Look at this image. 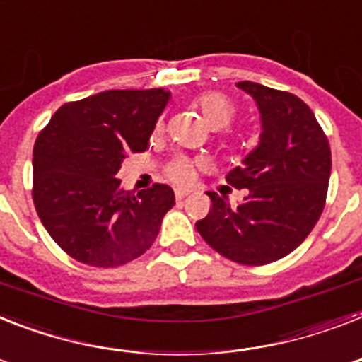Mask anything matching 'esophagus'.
<instances>
[{"label": "esophagus", "instance_id": "34e87169", "mask_svg": "<svg viewBox=\"0 0 362 362\" xmlns=\"http://www.w3.org/2000/svg\"><path fill=\"white\" fill-rule=\"evenodd\" d=\"M175 195H176V199H178V201H182L184 197L189 195V189H187V187H178V189L175 191Z\"/></svg>", "mask_w": 362, "mask_h": 362}]
</instances>
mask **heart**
I'll use <instances>...</instances> for the list:
<instances>
[{
    "mask_svg": "<svg viewBox=\"0 0 362 362\" xmlns=\"http://www.w3.org/2000/svg\"><path fill=\"white\" fill-rule=\"evenodd\" d=\"M195 107L201 113V119L204 120V124L211 130H223L227 126L232 124V120L236 117V104L225 93L219 90H210L204 95L197 96ZM191 161L178 158V160L171 161L167 167V175L171 176L175 182H187L191 178Z\"/></svg>",
    "mask_w": 362,
    "mask_h": 362,
    "instance_id": "heart-1",
    "label": "heart"
}]
</instances>
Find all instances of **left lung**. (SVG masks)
<instances>
[{
	"instance_id": "obj_1",
	"label": "left lung",
	"mask_w": 362,
	"mask_h": 362,
	"mask_svg": "<svg viewBox=\"0 0 362 362\" xmlns=\"http://www.w3.org/2000/svg\"><path fill=\"white\" fill-rule=\"evenodd\" d=\"M260 111V141L234 167L227 182L249 191L230 208L208 191L211 208L197 221L202 240L228 260L264 266L303 243L324 211L331 176V148L303 100L286 90L240 81Z\"/></svg>"
}]
</instances>
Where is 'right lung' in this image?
Listing matches in <instances>:
<instances>
[{
  "mask_svg": "<svg viewBox=\"0 0 362 362\" xmlns=\"http://www.w3.org/2000/svg\"><path fill=\"white\" fill-rule=\"evenodd\" d=\"M171 93L104 90L61 105L33 148V202L66 255L95 267L132 262L152 247L175 206L165 184L124 191L115 178L130 152L148 146Z\"/></svg>",
  "mask_w": 362,
  "mask_h": 362,
  "instance_id": "add662e5",
  "label": "right lung"
}]
</instances>
